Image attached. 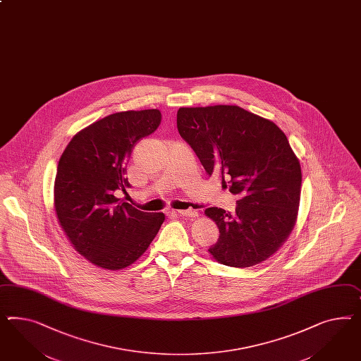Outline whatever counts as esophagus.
<instances>
[{"mask_svg": "<svg viewBox=\"0 0 361 361\" xmlns=\"http://www.w3.org/2000/svg\"><path fill=\"white\" fill-rule=\"evenodd\" d=\"M176 215L185 217H196L197 216V212H196L195 209H182V211H176Z\"/></svg>", "mask_w": 361, "mask_h": 361, "instance_id": "34e87169", "label": "esophagus"}]
</instances>
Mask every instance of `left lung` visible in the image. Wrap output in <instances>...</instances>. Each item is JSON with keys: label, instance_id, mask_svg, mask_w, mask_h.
<instances>
[{"label": "left lung", "instance_id": "left-lung-1", "mask_svg": "<svg viewBox=\"0 0 361 361\" xmlns=\"http://www.w3.org/2000/svg\"><path fill=\"white\" fill-rule=\"evenodd\" d=\"M176 126L208 176L238 196L236 211L207 208L220 236L208 249L223 265L249 268L279 250L298 214V158L277 125L236 105L179 108Z\"/></svg>", "mask_w": 361, "mask_h": 361}]
</instances>
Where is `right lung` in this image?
<instances>
[{
	"label": "right lung",
	"instance_id": "1",
	"mask_svg": "<svg viewBox=\"0 0 361 361\" xmlns=\"http://www.w3.org/2000/svg\"><path fill=\"white\" fill-rule=\"evenodd\" d=\"M161 124L158 109L109 114L73 135L58 164L54 203L73 247L94 265L118 270L144 255L165 215L121 202L132 149Z\"/></svg>",
	"mask_w": 361,
	"mask_h": 361
}]
</instances>
